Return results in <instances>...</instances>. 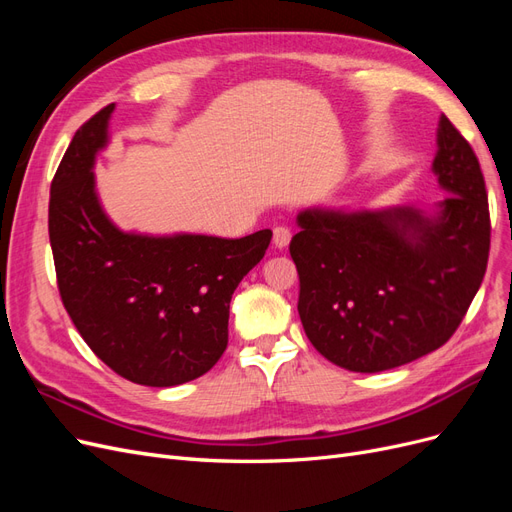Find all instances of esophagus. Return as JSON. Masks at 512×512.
Here are the masks:
<instances>
[{
  "label": "esophagus",
  "mask_w": 512,
  "mask_h": 512,
  "mask_svg": "<svg viewBox=\"0 0 512 512\" xmlns=\"http://www.w3.org/2000/svg\"><path fill=\"white\" fill-rule=\"evenodd\" d=\"M290 239H292V232H290V228L288 226H275L273 228V243H275V247H286L288 243H290Z\"/></svg>",
  "instance_id": "1"
}]
</instances>
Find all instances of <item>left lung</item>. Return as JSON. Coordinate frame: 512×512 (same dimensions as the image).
<instances>
[{
    "label": "left lung",
    "mask_w": 512,
    "mask_h": 512,
    "mask_svg": "<svg viewBox=\"0 0 512 512\" xmlns=\"http://www.w3.org/2000/svg\"><path fill=\"white\" fill-rule=\"evenodd\" d=\"M433 173L446 190L433 213L307 209L290 241L299 316L331 363L376 374L444 346L483 282L491 222L474 149L440 117Z\"/></svg>",
    "instance_id": "obj_1"
}]
</instances>
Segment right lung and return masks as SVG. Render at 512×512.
Returning <instances> with one entry per match:
<instances>
[{"mask_svg":"<svg viewBox=\"0 0 512 512\" xmlns=\"http://www.w3.org/2000/svg\"><path fill=\"white\" fill-rule=\"evenodd\" d=\"M113 108L76 130L51 183L57 288L76 331L115 374L177 386L220 361L232 292L265 256L273 232L220 239L119 230L100 207L91 173Z\"/></svg>","mask_w":512,"mask_h":512,"instance_id":"obj_1","label":"right lung"}]
</instances>
